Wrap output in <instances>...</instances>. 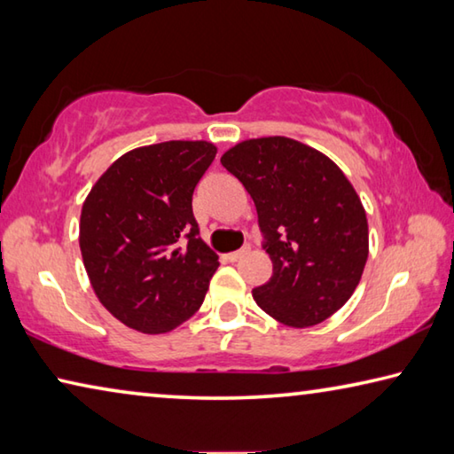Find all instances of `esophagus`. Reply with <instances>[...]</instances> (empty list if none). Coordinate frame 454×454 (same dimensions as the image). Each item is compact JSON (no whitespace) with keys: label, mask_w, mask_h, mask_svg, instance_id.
<instances>
[{"label":"esophagus","mask_w":454,"mask_h":454,"mask_svg":"<svg viewBox=\"0 0 454 454\" xmlns=\"http://www.w3.org/2000/svg\"><path fill=\"white\" fill-rule=\"evenodd\" d=\"M248 250H250V248H242V250L230 252V254H226V260H228V262H238V260L248 254Z\"/></svg>","instance_id":"1"}]
</instances>
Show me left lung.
I'll list each match as a JSON object with an SVG mask.
<instances>
[{
  "label": "left lung",
  "instance_id": "left-lung-1",
  "mask_svg": "<svg viewBox=\"0 0 454 454\" xmlns=\"http://www.w3.org/2000/svg\"><path fill=\"white\" fill-rule=\"evenodd\" d=\"M222 166L254 200L272 276L252 290L282 325L304 328L344 306L368 258V224L347 176L325 153L290 137L230 148Z\"/></svg>",
  "mask_w": 454,
  "mask_h": 454
}]
</instances>
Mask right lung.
I'll return each instance as SVG.
<instances>
[{
	"label": "right lung",
	"instance_id": "add662e5",
	"mask_svg": "<svg viewBox=\"0 0 454 454\" xmlns=\"http://www.w3.org/2000/svg\"><path fill=\"white\" fill-rule=\"evenodd\" d=\"M214 156L210 142L132 150L83 202V266L99 302L126 326L168 333L202 306L220 262L200 240L192 194Z\"/></svg>",
	"mask_w": 454,
	"mask_h": 454
}]
</instances>
